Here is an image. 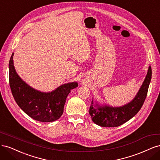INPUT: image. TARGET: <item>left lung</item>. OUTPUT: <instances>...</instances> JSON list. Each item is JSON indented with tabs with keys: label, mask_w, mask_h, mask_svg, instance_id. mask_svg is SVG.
Listing matches in <instances>:
<instances>
[{
	"label": "left lung",
	"mask_w": 160,
	"mask_h": 160,
	"mask_svg": "<svg viewBox=\"0 0 160 160\" xmlns=\"http://www.w3.org/2000/svg\"><path fill=\"white\" fill-rule=\"evenodd\" d=\"M152 79V68L149 66L147 75L134 99L122 107L100 106L92 100L89 114L92 121L101 127H118L127 122L136 115L142 108L146 98L149 85Z\"/></svg>",
	"instance_id": "obj_1"
}]
</instances>
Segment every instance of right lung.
Wrapping results in <instances>:
<instances>
[{"instance_id": "obj_1", "label": "right lung", "mask_w": 160, "mask_h": 160, "mask_svg": "<svg viewBox=\"0 0 160 160\" xmlns=\"http://www.w3.org/2000/svg\"><path fill=\"white\" fill-rule=\"evenodd\" d=\"M14 52L9 61V84L13 98L24 112L41 122H51L63 113L67 97L78 86L77 82L63 84L55 90L44 93L32 88L18 75L13 64Z\"/></svg>"}]
</instances>
